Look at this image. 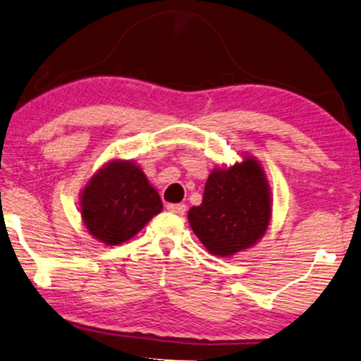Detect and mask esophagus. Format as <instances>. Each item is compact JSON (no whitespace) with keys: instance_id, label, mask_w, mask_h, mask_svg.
I'll list each match as a JSON object with an SVG mask.
<instances>
[{"instance_id":"obj_1","label":"esophagus","mask_w":361,"mask_h":361,"mask_svg":"<svg viewBox=\"0 0 361 361\" xmlns=\"http://www.w3.org/2000/svg\"><path fill=\"white\" fill-rule=\"evenodd\" d=\"M166 208H168V211L174 212V214H179V216L185 214V211H187V206L182 204V203H171V204L166 206Z\"/></svg>"}]
</instances>
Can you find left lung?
Instances as JSON below:
<instances>
[{
    "mask_svg": "<svg viewBox=\"0 0 361 361\" xmlns=\"http://www.w3.org/2000/svg\"><path fill=\"white\" fill-rule=\"evenodd\" d=\"M188 222L216 256H233L262 238L270 222V193L261 164L247 157L230 169L212 171Z\"/></svg>",
    "mask_w": 361,
    "mask_h": 361,
    "instance_id": "1",
    "label": "left lung"
}]
</instances>
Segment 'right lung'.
Instances as JSON below:
<instances>
[{"label":"right lung","mask_w":361,"mask_h":361,"mask_svg":"<svg viewBox=\"0 0 361 361\" xmlns=\"http://www.w3.org/2000/svg\"><path fill=\"white\" fill-rule=\"evenodd\" d=\"M163 209L161 198L131 161H111L82 190L81 216L92 236L120 245Z\"/></svg>","instance_id":"obj_1"}]
</instances>
